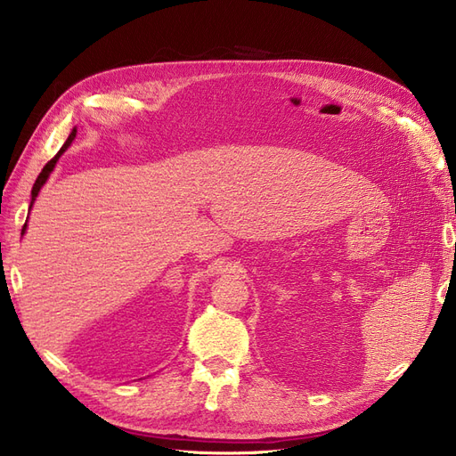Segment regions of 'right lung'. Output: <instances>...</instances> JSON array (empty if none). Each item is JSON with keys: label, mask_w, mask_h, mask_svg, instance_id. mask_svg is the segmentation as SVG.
<instances>
[{"label": "right lung", "mask_w": 456, "mask_h": 456, "mask_svg": "<svg viewBox=\"0 0 456 456\" xmlns=\"http://www.w3.org/2000/svg\"><path fill=\"white\" fill-rule=\"evenodd\" d=\"M75 134H77V129H73L71 131V134H69V137H67V141L63 142V146L60 148V151H58V154L53 158V159H50L45 167H43V171H41V175L37 176V180H36V183H33V190H31V205H29V208L33 207V200H36V197H37V193H39V190L43 188V183L46 182V178H48V175L50 173H53V168H54V165H56V161H58V158L63 154V151H65V148L67 146H69L71 142H73V139H75ZM24 231H26V224H24V227H22V234H24Z\"/></svg>", "instance_id": "add662e5"}]
</instances>
